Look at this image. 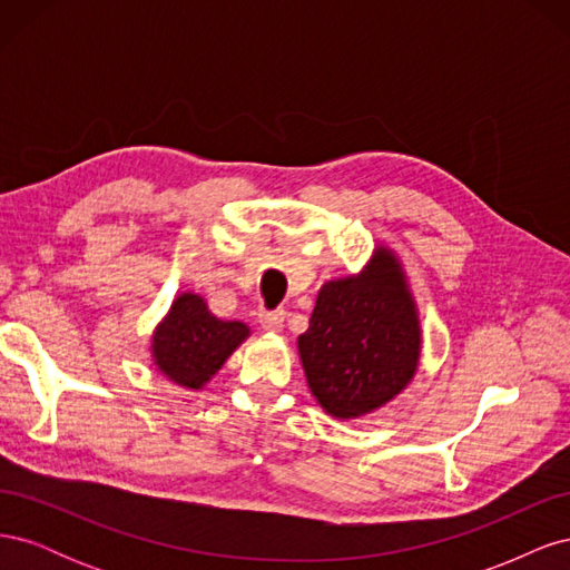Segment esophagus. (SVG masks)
<instances>
[{
	"label": "esophagus",
	"instance_id": "esophagus-1",
	"mask_svg": "<svg viewBox=\"0 0 570 570\" xmlns=\"http://www.w3.org/2000/svg\"><path fill=\"white\" fill-rule=\"evenodd\" d=\"M285 318H287V314L283 312V308H278V312H262V314H258V323H262L266 333H281Z\"/></svg>",
	"mask_w": 570,
	"mask_h": 570
}]
</instances>
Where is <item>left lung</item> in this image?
Listing matches in <instances>:
<instances>
[{
	"label": "left lung",
	"instance_id": "8db88e82",
	"mask_svg": "<svg viewBox=\"0 0 570 570\" xmlns=\"http://www.w3.org/2000/svg\"><path fill=\"white\" fill-rule=\"evenodd\" d=\"M297 352L308 390L337 421L364 419L411 385L423 327L394 249L375 245L358 273L321 285Z\"/></svg>",
	"mask_w": 570,
	"mask_h": 570
}]
</instances>
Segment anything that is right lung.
<instances>
[{
  "instance_id": "1",
  "label": "right lung",
  "mask_w": 570,
  "mask_h": 570,
  "mask_svg": "<svg viewBox=\"0 0 570 570\" xmlns=\"http://www.w3.org/2000/svg\"><path fill=\"white\" fill-rule=\"evenodd\" d=\"M249 335L247 323L216 318L202 295L180 292L151 333V364L168 383L199 392Z\"/></svg>"
}]
</instances>
